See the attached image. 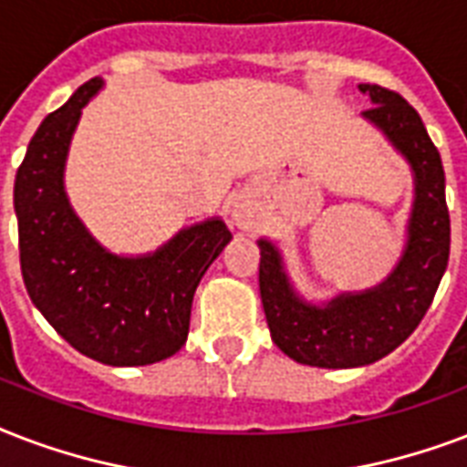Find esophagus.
<instances>
[{
  "label": "esophagus",
  "instance_id": "34e87169",
  "mask_svg": "<svg viewBox=\"0 0 467 467\" xmlns=\"http://www.w3.org/2000/svg\"><path fill=\"white\" fill-rule=\"evenodd\" d=\"M231 219H234V223H236L238 229H248L253 223L251 212H248L244 204H234V209H231Z\"/></svg>",
  "mask_w": 467,
  "mask_h": 467
}]
</instances>
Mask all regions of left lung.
<instances>
[{
    "mask_svg": "<svg viewBox=\"0 0 467 467\" xmlns=\"http://www.w3.org/2000/svg\"><path fill=\"white\" fill-rule=\"evenodd\" d=\"M370 97V121L410 162L414 177L407 241L392 273L363 292H341L314 305L292 285L283 251L258 238L260 299L267 328L285 356L314 368H360L410 338L439 290L451 251L446 175L424 121L407 99L380 85H358Z\"/></svg>",
    "mask_w": 467,
    "mask_h": 467,
    "instance_id": "8db88e82",
    "label": "left lung"
}]
</instances>
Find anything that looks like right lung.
<instances>
[{
	"label": "right lung",
	"mask_w": 467,
	"mask_h": 467,
	"mask_svg": "<svg viewBox=\"0 0 467 467\" xmlns=\"http://www.w3.org/2000/svg\"><path fill=\"white\" fill-rule=\"evenodd\" d=\"M102 87V78H92L43 119L16 170L14 212L36 309L82 356L133 368L182 348L194 290L231 231L214 216L143 255H117L87 231L65 192V161L82 107Z\"/></svg>",
	"instance_id": "1"
}]
</instances>
